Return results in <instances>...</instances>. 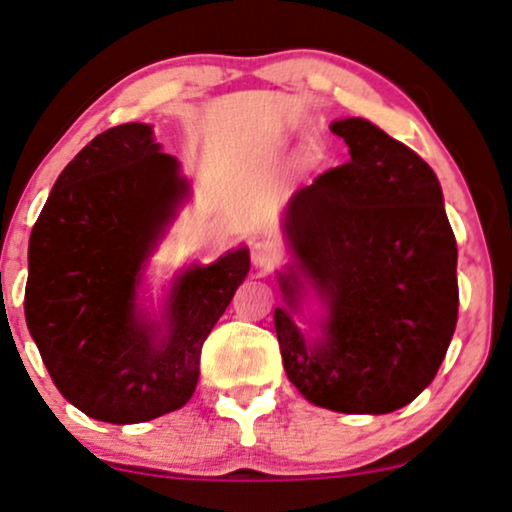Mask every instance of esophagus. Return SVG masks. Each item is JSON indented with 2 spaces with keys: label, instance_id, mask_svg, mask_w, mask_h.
Listing matches in <instances>:
<instances>
[{
  "label": "esophagus",
  "instance_id": "1",
  "mask_svg": "<svg viewBox=\"0 0 512 512\" xmlns=\"http://www.w3.org/2000/svg\"><path fill=\"white\" fill-rule=\"evenodd\" d=\"M279 248L269 240H260V243L252 245V264L260 269H272L279 262Z\"/></svg>",
  "mask_w": 512,
  "mask_h": 512
}]
</instances>
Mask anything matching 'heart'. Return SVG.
Listing matches in <instances>:
<instances>
[{
	"instance_id": "1",
	"label": "heart",
	"mask_w": 512,
	"mask_h": 512,
	"mask_svg": "<svg viewBox=\"0 0 512 512\" xmlns=\"http://www.w3.org/2000/svg\"><path fill=\"white\" fill-rule=\"evenodd\" d=\"M326 157V147H322V145H317L315 150H312V159H317V162H322V159Z\"/></svg>"
}]
</instances>
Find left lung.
Returning a JSON list of instances; mask_svg holds the SVG:
<instances>
[{
	"label": "left lung",
	"instance_id": "1",
	"mask_svg": "<svg viewBox=\"0 0 512 512\" xmlns=\"http://www.w3.org/2000/svg\"><path fill=\"white\" fill-rule=\"evenodd\" d=\"M350 159L288 202L293 267L274 326L283 369L319 408L386 415L432 384L458 322V245L434 171L365 119L331 123ZM327 303L323 336L292 322L302 279Z\"/></svg>",
	"mask_w": 512,
	"mask_h": 512
}]
</instances>
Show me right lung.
Returning <instances> with one entry per match:
<instances>
[{
  "instance_id": "obj_1",
  "label": "right lung",
  "mask_w": 512,
  "mask_h": 512,
  "mask_svg": "<svg viewBox=\"0 0 512 512\" xmlns=\"http://www.w3.org/2000/svg\"><path fill=\"white\" fill-rule=\"evenodd\" d=\"M186 193L152 128L121 123L66 164L30 233V336L61 396L92 420L138 424L183 408L202 343L248 276L240 248L178 274L162 324L140 315L145 260Z\"/></svg>"
}]
</instances>
